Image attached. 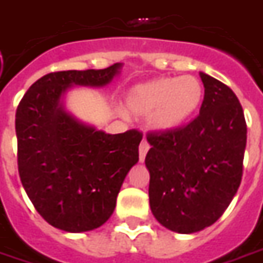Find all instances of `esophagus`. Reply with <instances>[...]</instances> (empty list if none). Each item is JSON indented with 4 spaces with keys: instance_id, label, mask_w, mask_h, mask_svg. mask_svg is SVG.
Wrapping results in <instances>:
<instances>
[{
    "instance_id": "obj_1",
    "label": "esophagus",
    "mask_w": 263,
    "mask_h": 263,
    "mask_svg": "<svg viewBox=\"0 0 263 263\" xmlns=\"http://www.w3.org/2000/svg\"><path fill=\"white\" fill-rule=\"evenodd\" d=\"M148 149H149V144L146 142V139H142L141 144H139V161L141 162H144V160H145Z\"/></svg>"
}]
</instances>
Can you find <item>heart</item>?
I'll use <instances>...</instances> for the list:
<instances>
[{
  "instance_id": "heart-1",
  "label": "heart",
  "mask_w": 263,
  "mask_h": 263,
  "mask_svg": "<svg viewBox=\"0 0 263 263\" xmlns=\"http://www.w3.org/2000/svg\"><path fill=\"white\" fill-rule=\"evenodd\" d=\"M203 85L194 76L158 78L134 86L126 95V108L137 117H149L157 132H173L196 114L203 101Z\"/></svg>"
}]
</instances>
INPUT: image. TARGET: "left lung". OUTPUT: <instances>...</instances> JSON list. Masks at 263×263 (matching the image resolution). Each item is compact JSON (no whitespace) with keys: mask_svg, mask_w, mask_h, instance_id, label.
I'll return each mask as SVG.
<instances>
[{"mask_svg":"<svg viewBox=\"0 0 263 263\" xmlns=\"http://www.w3.org/2000/svg\"><path fill=\"white\" fill-rule=\"evenodd\" d=\"M200 78L199 117L184 128L146 137L151 212L164 228L185 235L212 226L235 197L248 132L233 90L203 71Z\"/></svg>","mask_w":263,"mask_h":263,"instance_id":"obj_1","label":"left lung"}]
</instances>
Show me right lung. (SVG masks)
Segmentation results:
<instances>
[{"instance_id": "1", "label": "right lung", "mask_w": 263, "mask_h": 263, "mask_svg": "<svg viewBox=\"0 0 263 263\" xmlns=\"http://www.w3.org/2000/svg\"><path fill=\"white\" fill-rule=\"evenodd\" d=\"M122 63L101 70L49 73L23 96L15 114L18 173L28 199L57 229L80 233L112 216L118 193L138 162L142 134H106L64 106L71 87H105Z\"/></svg>"}]
</instances>
